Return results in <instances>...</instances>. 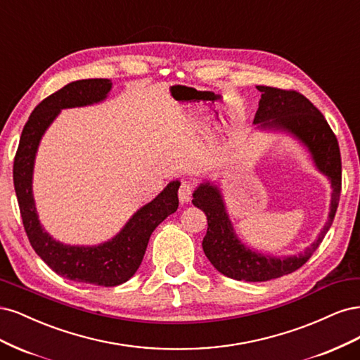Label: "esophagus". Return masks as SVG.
Listing matches in <instances>:
<instances>
[{"instance_id":"obj_1","label":"esophagus","mask_w":360,"mask_h":360,"mask_svg":"<svg viewBox=\"0 0 360 360\" xmlns=\"http://www.w3.org/2000/svg\"><path fill=\"white\" fill-rule=\"evenodd\" d=\"M193 191H194V182H193V181H184V182L181 184L179 190H178L179 202H181V203H187V202H190Z\"/></svg>"}]
</instances>
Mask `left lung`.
Returning a JSON list of instances; mask_svg holds the SVG:
<instances>
[{"label":"left lung","mask_w":360,"mask_h":360,"mask_svg":"<svg viewBox=\"0 0 360 360\" xmlns=\"http://www.w3.org/2000/svg\"><path fill=\"white\" fill-rule=\"evenodd\" d=\"M262 92L254 124L260 130H280L296 137L307 146L316 167L330 181L332 199L326 224L319 238L297 256L272 257L245 247L235 233L223 194L210 181L193 193V205L207 218L202 247L214 268L238 281L260 283L292 274L305 264L332 226L341 194V154L336 136L321 112L300 92L272 86H257Z\"/></svg>","instance_id":"8db88e82"}]
</instances>
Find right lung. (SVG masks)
<instances>
[{
  "label": "right lung",
  "mask_w": 360,
  "mask_h": 360,
  "mask_svg": "<svg viewBox=\"0 0 360 360\" xmlns=\"http://www.w3.org/2000/svg\"><path fill=\"white\" fill-rule=\"evenodd\" d=\"M109 79L76 80L44 98L22 130L13 165V184L22 223L31 247L49 268L67 280L103 287L120 285L136 274L155 227L178 210L181 182L172 181L153 202L142 206L117 236L100 245H64L44 231L32 195V172L44 131L63 109L103 101L110 92Z\"/></svg>",
  "instance_id": "obj_1"
}]
</instances>
